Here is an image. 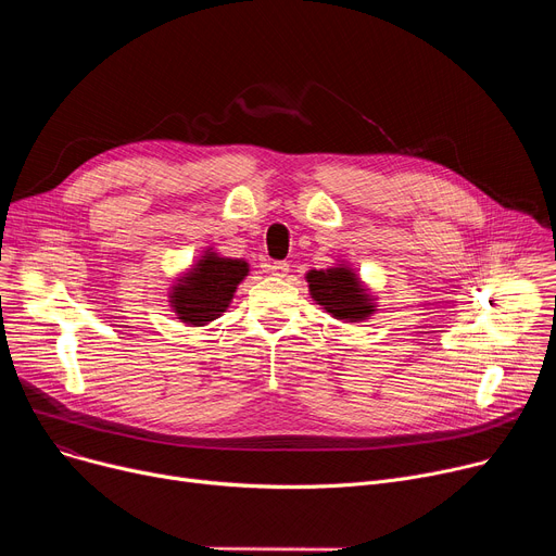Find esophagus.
Wrapping results in <instances>:
<instances>
[{"instance_id":"34e87169","label":"esophagus","mask_w":556,"mask_h":556,"mask_svg":"<svg viewBox=\"0 0 556 556\" xmlns=\"http://www.w3.org/2000/svg\"><path fill=\"white\" fill-rule=\"evenodd\" d=\"M268 270H270L275 277H286L288 270H290V266H288L286 261H275V263H270Z\"/></svg>"}]
</instances>
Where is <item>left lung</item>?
<instances>
[{
    "label": "left lung",
    "instance_id": "8db88e82",
    "mask_svg": "<svg viewBox=\"0 0 556 556\" xmlns=\"http://www.w3.org/2000/svg\"><path fill=\"white\" fill-rule=\"evenodd\" d=\"M306 281L311 298L338 319L361 323V319H367L376 311L374 298L367 295V290L356 273L342 266V263L338 268L311 270L306 275Z\"/></svg>",
    "mask_w": 556,
    "mask_h": 556
}]
</instances>
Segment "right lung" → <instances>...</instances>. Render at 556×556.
Wrapping results in <instances>:
<instances>
[{
	"instance_id": "right-lung-1",
	"label": "right lung",
	"mask_w": 556,
	"mask_h": 556,
	"mask_svg": "<svg viewBox=\"0 0 556 556\" xmlns=\"http://www.w3.org/2000/svg\"><path fill=\"white\" fill-rule=\"evenodd\" d=\"M245 277L248 263L243 258L204 252L195 266L170 288V306L185 325L204 327L227 311L237 286Z\"/></svg>"
}]
</instances>
